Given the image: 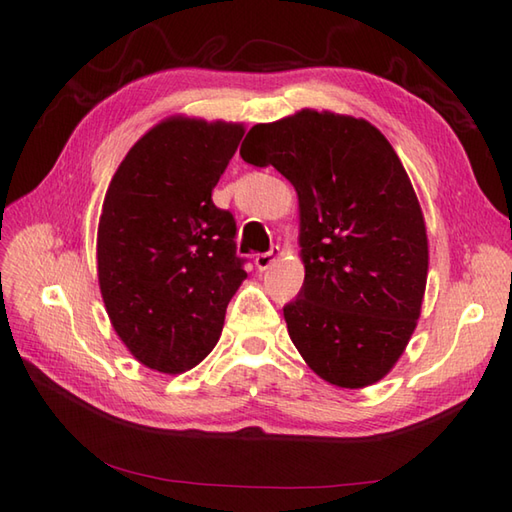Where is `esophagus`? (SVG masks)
Masks as SVG:
<instances>
[{
  "instance_id": "obj_1",
  "label": "esophagus",
  "mask_w": 512,
  "mask_h": 512,
  "mask_svg": "<svg viewBox=\"0 0 512 512\" xmlns=\"http://www.w3.org/2000/svg\"><path fill=\"white\" fill-rule=\"evenodd\" d=\"M279 255H281L279 246H273L270 250H266V253H259V255L255 257V266H257L259 270H266V268H270V266H273V264L277 262Z\"/></svg>"
}]
</instances>
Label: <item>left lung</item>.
I'll use <instances>...</instances> for the list:
<instances>
[{
  "mask_svg": "<svg viewBox=\"0 0 512 512\" xmlns=\"http://www.w3.org/2000/svg\"><path fill=\"white\" fill-rule=\"evenodd\" d=\"M299 195L306 279L288 334L323 380L374 385L400 358L427 286V228L389 140L367 121L303 110L255 125L239 149Z\"/></svg>",
  "mask_w": 512,
  "mask_h": 512,
  "instance_id": "1",
  "label": "left lung"
}]
</instances>
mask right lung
<instances>
[{
	"label": "right lung",
	"instance_id": "obj_1",
	"mask_svg": "<svg viewBox=\"0 0 512 512\" xmlns=\"http://www.w3.org/2000/svg\"><path fill=\"white\" fill-rule=\"evenodd\" d=\"M242 136V125L169 118L129 149L105 193L101 295L129 352L158 372H187L213 350L246 279L235 217L211 198Z\"/></svg>",
	"mask_w": 512,
	"mask_h": 512
}]
</instances>
